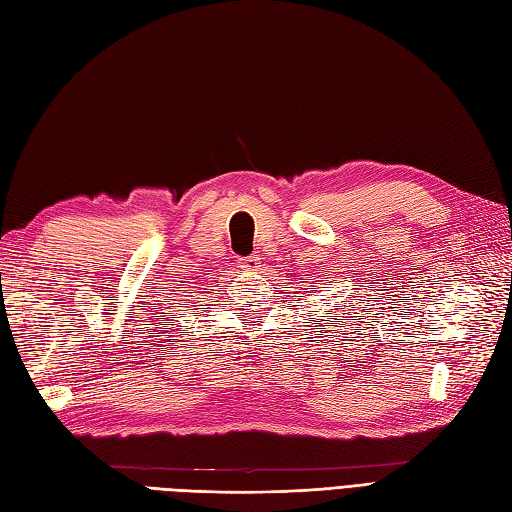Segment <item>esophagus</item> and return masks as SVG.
<instances>
[{"label": "esophagus", "mask_w": 512, "mask_h": 512, "mask_svg": "<svg viewBox=\"0 0 512 512\" xmlns=\"http://www.w3.org/2000/svg\"><path fill=\"white\" fill-rule=\"evenodd\" d=\"M259 264L257 255H248V257H237V268L242 270H255Z\"/></svg>", "instance_id": "1"}]
</instances>
